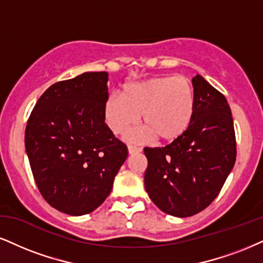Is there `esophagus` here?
Instances as JSON below:
<instances>
[{"mask_svg":"<svg viewBox=\"0 0 263 263\" xmlns=\"http://www.w3.org/2000/svg\"><path fill=\"white\" fill-rule=\"evenodd\" d=\"M128 150H129V154H138V152H141L142 148L138 147V146H134V145H129Z\"/></svg>","mask_w":263,"mask_h":263,"instance_id":"34e87169","label":"esophagus"}]
</instances>
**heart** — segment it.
<instances>
[{
    "mask_svg": "<svg viewBox=\"0 0 263 263\" xmlns=\"http://www.w3.org/2000/svg\"><path fill=\"white\" fill-rule=\"evenodd\" d=\"M141 115L146 125L126 133L129 141L144 142L158 137L173 141L183 137L195 116V93L184 77H152L123 86L122 96L112 93L103 102L106 124L123 134Z\"/></svg>",
    "mask_w": 263,
    "mask_h": 263,
    "instance_id": "heart-1",
    "label": "heart"
}]
</instances>
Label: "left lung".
Returning <instances> with one entry per match:
<instances>
[{"instance_id": "obj_1", "label": "left lung", "mask_w": 263, "mask_h": 263, "mask_svg": "<svg viewBox=\"0 0 263 263\" xmlns=\"http://www.w3.org/2000/svg\"><path fill=\"white\" fill-rule=\"evenodd\" d=\"M195 116L183 137L145 147V189L158 209L190 217L211 205L234 167L236 141L227 99L202 77L193 78Z\"/></svg>"}]
</instances>
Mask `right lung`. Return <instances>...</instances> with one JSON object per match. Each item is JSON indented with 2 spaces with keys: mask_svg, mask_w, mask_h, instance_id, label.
I'll return each instance as SVG.
<instances>
[{
  "mask_svg": "<svg viewBox=\"0 0 263 263\" xmlns=\"http://www.w3.org/2000/svg\"><path fill=\"white\" fill-rule=\"evenodd\" d=\"M108 74L87 72L42 93L25 128L32 176L47 203L70 216L96 210L128 157L103 117Z\"/></svg>",
  "mask_w": 263,
  "mask_h": 263,
  "instance_id": "add662e5",
  "label": "right lung"
}]
</instances>
